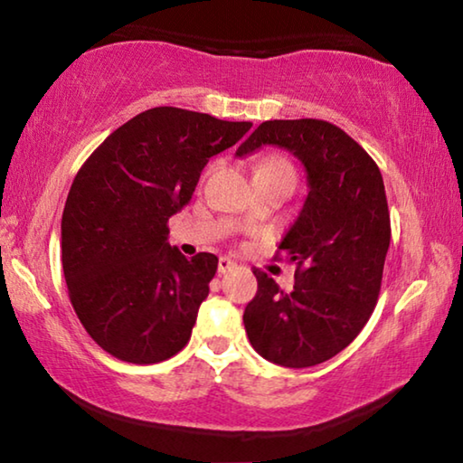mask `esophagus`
<instances>
[{"label":"esophagus","instance_id":"esophagus-1","mask_svg":"<svg viewBox=\"0 0 463 463\" xmlns=\"http://www.w3.org/2000/svg\"><path fill=\"white\" fill-rule=\"evenodd\" d=\"M232 269H237V263L229 260V257H221V261H218V273L224 276V273H229Z\"/></svg>","mask_w":463,"mask_h":463}]
</instances>
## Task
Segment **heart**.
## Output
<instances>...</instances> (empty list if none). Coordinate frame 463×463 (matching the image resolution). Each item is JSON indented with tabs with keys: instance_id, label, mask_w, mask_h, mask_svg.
<instances>
[{
	"instance_id": "obj_1",
	"label": "heart",
	"mask_w": 463,
	"mask_h": 463,
	"mask_svg": "<svg viewBox=\"0 0 463 463\" xmlns=\"http://www.w3.org/2000/svg\"><path fill=\"white\" fill-rule=\"evenodd\" d=\"M257 171H288V174H294V167L292 163L281 159V156H269V159H265Z\"/></svg>"
}]
</instances>
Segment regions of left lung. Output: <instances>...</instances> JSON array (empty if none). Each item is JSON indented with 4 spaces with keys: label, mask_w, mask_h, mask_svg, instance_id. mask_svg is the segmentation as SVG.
<instances>
[{
    "label": "left lung",
    "mask_w": 463,
    "mask_h": 463,
    "mask_svg": "<svg viewBox=\"0 0 463 463\" xmlns=\"http://www.w3.org/2000/svg\"><path fill=\"white\" fill-rule=\"evenodd\" d=\"M261 145L294 153L307 167L310 192L279 242L296 263L294 289L284 292L255 269L257 294L242 323L253 349L268 362L310 367L347 347L378 304L390 247L386 190L362 145L326 120H268L237 155Z\"/></svg>",
    "instance_id": "left-lung-1"
}]
</instances>
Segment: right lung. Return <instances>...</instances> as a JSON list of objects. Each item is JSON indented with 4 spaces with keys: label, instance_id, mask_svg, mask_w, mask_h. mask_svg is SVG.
Returning <instances> with one entry per match:
<instances>
[{
    "label": "right lung",
    "instance_id": "1",
    "mask_svg": "<svg viewBox=\"0 0 463 463\" xmlns=\"http://www.w3.org/2000/svg\"><path fill=\"white\" fill-rule=\"evenodd\" d=\"M250 122L151 108L116 128L69 190L61 221L69 300L88 335L128 364H159L192 336L218 257L169 247V216L198 185L210 156L237 145Z\"/></svg>",
    "mask_w": 463,
    "mask_h": 463
}]
</instances>
